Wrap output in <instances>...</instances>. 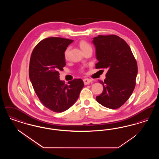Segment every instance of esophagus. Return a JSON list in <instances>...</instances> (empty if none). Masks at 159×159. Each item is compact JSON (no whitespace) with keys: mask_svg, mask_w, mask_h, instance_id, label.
<instances>
[{"mask_svg":"<svg viewBox=\"0 0 159 159\" xmlns=\"http://www.w3.org/2000/svg\"><path fill=\"white\" fill-rule=\"evenodd\" d=\"M83 82H84V84L86 85V84H88L91 83L92 82V80L91 79H83Z\"/></svg>","mask_w":159,"mask_h":159,"instance_id":"1","label":"esophagus"}]
</instances>
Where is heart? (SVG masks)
<instances>
[{
    "instance_id": "heart-1",
    "label": "heart",
    "mask_w": 159,
    "mask_h": 159,
    "mask_svg": "<svg viewBox=\"0 0 159 159\" xmlns=\"http://www.w3.org/2000/svg\"><path fill=\"white\" fill-rule=\"evenodd\" d=\"M79 46H80V48H81V49H82V51L86 49H87V48H91L90 45H89V43H88L84 41V40H82V41L80 42ZM68 51H69V49L67 48V49L66 50V51H65V53H64L65 58H67V56H68Z\"/></svg>"
}]
</instances>
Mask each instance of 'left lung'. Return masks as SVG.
Listing matches in <instances>:
<instances>
[{
	"label": "left lung",
	"instance_id": "8db88e82",
	"mask_svg": "<svg viewBox=\"0 0 159 159\" xmlns=\"http://www.w3.org/2000/svg\"><path fill=\"white\" fill-rule=\"evenodd\" d=\"M96 58V68H107L103 92L96 97L101 105L116 109L123 105L135 87L138 66L135 57L127 43L116 35L93 38Z\"/></svg>",
	"mask_w": 159,
	"mask_h": 159
}]
</instances>
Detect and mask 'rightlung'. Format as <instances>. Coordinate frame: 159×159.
<instances>
[{
  "mask_svg": "<svg viewBox=\"0 0 159 159\" xmlns=\"http://www.w3.org/2000/svg\"><path fill=\"white\" fill-rule=\"evenodd\" d=\"M73 40L48 38L38 43L30 61L29 77L41 102L52 111L61 113L73 106L84 86L81 79L65 84L59 71L66 66L64 52Z\"/></svg>",
  "mask_w": 159,
  "mask_h": 159,
  "instance_id": "right-lung-1",
  "label": "right lung"
}]
</instances>
